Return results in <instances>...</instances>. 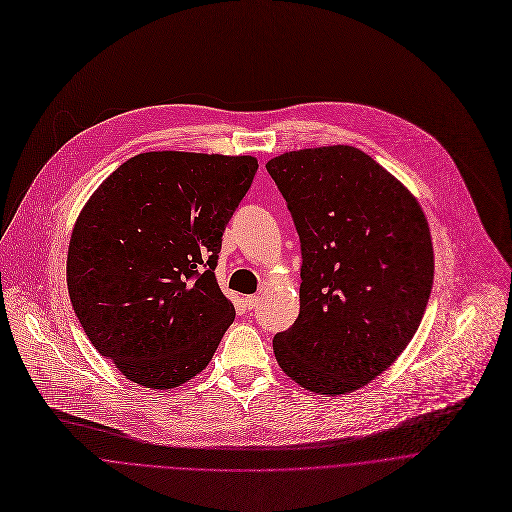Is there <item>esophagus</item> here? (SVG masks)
<instances>
[{"label":"esophagus","instance_id":"34e87169","mask_svg":"<svg viewBox=\"0 0 512 512\" xmlns=\"http://www.w3.org/2000/svg\"><path fill=\"white\" fill-rule=\"evenodd\" d=\"M244 302H246V309H250V311H252V309H256V306H258L260 298L254 294V296H246V300H244Z\"/></svg>","mask_w":512,"mask_h":512}]
</instances>
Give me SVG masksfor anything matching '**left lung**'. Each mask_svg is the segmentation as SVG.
<instances>
[{"instance_id":"1","label":"left lung","mask_w":512,"mask_h":512,"mask_svg":"<svg viewBox=\"0 0 512 512\" xmlns=\"http://www.w3.org/2000/svg\"><path fill=\"white\" fill-rule=\"evenodd\" d=\"M292 214L300 313L272 341L280 369L319 395L381 375L422 323L434 246L416 195L367 153L329 145L266 163Z\"/></svg>"}]
</instances>
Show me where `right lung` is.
Segmentation results:
<instances>
[{
    "instance_id": "1",
    "label": "right lung",
    "mask_w": 512,
    "mask_h": 512,
    "mask_svg": "<svg viewBox=\"0 0 512 512\" xmlns=\"http://www.w3.org/2000/svg\"><path fill=\"white\" fill-rule=\"evenodd\" d=\"M256 169L252 155L149 151L84 203L66 258L70 302L94 349L133 383L193 379L234 323L214 270Z\"/></svg>"
}]
</instances>
